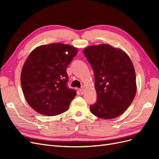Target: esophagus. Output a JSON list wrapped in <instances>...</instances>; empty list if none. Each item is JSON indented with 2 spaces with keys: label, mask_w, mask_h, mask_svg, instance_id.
I'll return each instance as SVG.
<instances>
[{
  "label": "esophagus",
  "mask_w": 159,
  "mask_h": 159,
  "mask_svg": "<svg viewBox=\"0 0 159 159\" xmlns=\"http://www.w3.org/2000/svg\"><path fill=\"white\" fill-rule=\"evenodd\" d=\"M80 93L82 95V94H84V89H83V88H81V89H80Z\"/></svg>",
  "instance_id": "esophagus-1"
}]
</instances>
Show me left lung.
I'll list each match as a JSON object with an SVG mask.
<instances>
[{
    "mask_svg": "<svg viewBox=\"0 0 159 159\" xmlns=\"http://www.w3.org/2000/svg\"><path fill=\"white\" fill-rule=\"evenodd\" d=\"M84 54L94 72L97 102L90 111L102 119L120 116L136 94V74L125 52L109 44L90 46Z\"/></svg>",
    "mask_w": 159,
    "mask_h": 159,
    "instance_id": "8db88e82",
    "label": "left lung"
}]
</instances>
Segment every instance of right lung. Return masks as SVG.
I'll return each instance as SVG.
<instances>
[{"label": "right lung", "instance_id": "right-lung-1", "mask_svg": "<svg viewBox=\"0 0 159 159\" xmlns=\"http://www.w3.org/2000/svg\"><path fill=\"white\" fill-rule=\"evenodd\" d=\"M78 52L74 46L53 43L37 47L28 56L21 86L26 102L36 112L55 116L69 109L76 91L67 85L66 68Z\"/></svg>", "mask_w": 159, "mask_h": 159}]
</instances>
